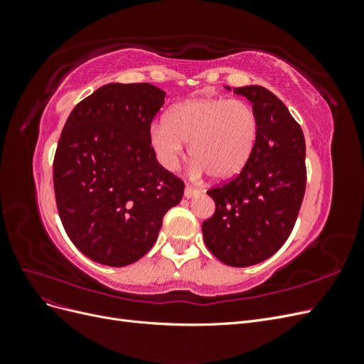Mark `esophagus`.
Returning a JSON list of instances; mask_svg holds the SVG:
<instances>
[{"label":"esophagus","instance_id":"1","mask_svg":"<svg viewBox=\"0 0 364 364\" xmlns=\"http://www.w3.org/2000/svg\"><path fill=\"white\" fill-rule=\"evenodd\" d=\"M183 194H185L186 199H191V197H196L197 194H199V190L193 188L191 185H186V186H185V191H183Z\"/></svg>","mask_w":364,"mask_h":364}]
</instances>
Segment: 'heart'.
<instances>
[{
  "label": "heart",
  "mask_w": 364,
  "mask_h": 364,
  "mask_svg": "<svg viewBox=\"0 0 364 364\" xmlns=\"http://www.w3.org/2000/svg\"><path fill=\"white\" fill-rule=\"evenodd\" d=\"M259 136L255 109L228 97L194 98L176 105L164 124L150 129V144L165 168H174L182 144H190L194 174L223 182L235 178L250 161Z\"/></svg>",
  "instance_id": "heart-1"
}]
</instances>
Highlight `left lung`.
Instances as JSON below:
<instances>
[{
  "label": "left lung",
  "mask_w": 364,
  "mask_h": 364,
  "mask_svg": "<svg viewBox=\"0 0 364 364\" xmlns=\"http://www.w3.org/2000/svg\"><path fill=\"white\" fill-rule=\"evenodd\" d=\"M234 92L255 109L258 144L243 171L206 191L215 211L202 230L217 259L247 267L270 258L291 234L305 194V139L287 106L266 87L250 85Z\"/></svg>",
  "instance_id": "8db88e82"
}]
</instances>
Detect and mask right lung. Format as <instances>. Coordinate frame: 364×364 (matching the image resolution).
<instances>
[{
  "instance_id": "add662e5",
  "label": "right lung",
  "mask_w": 364,
  "mask_h": 364,
  "mask_svg": "<svg viewBox=\"0 0 364 364\" xmlns=\"http://www.w3.org/2000/svg\"><path fill=\"white\" fill-rule=\"evenodd\" d=\"M165 92L150 83H109L70 114L53 162L65 232L83 255L111 267L155 245L185 183L158 162L150 126Z\"/></svg>"
}]
</instances>
